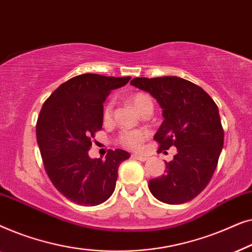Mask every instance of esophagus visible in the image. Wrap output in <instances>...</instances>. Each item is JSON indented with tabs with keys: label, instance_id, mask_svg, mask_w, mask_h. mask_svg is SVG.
Returning <instances> with one entry per match:
<instances>
[{
	"label": "esophagus",
	"instance_id": "1",
	"mask_svg": "<svg viewBox=\"0 0 252 252\" xmlns=\"http://www.w3.org/2000/svg\"><path fill=\"white\" fill-rule=\"evenodd\" d=\"M132 157L134 158V159H137L141 161H146L148 159L147 156H143V155H139V154H133Z\"/></svg>",
	"mask_w": 252,
	"mask_h": 252
}]
</instances>
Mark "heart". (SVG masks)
<instances>
[{
	"label": "heart",
	"instance_id": "1",
	"mask_svg": "<svg viewBox=\"0 0 252 252\" xmlns=\"http://www.w3.org/2000/svg\"><path fill=\"white\" fill-rule=\"evenodd\" d=\"M130 104H132L137 112L142 113L144 110L153 109L154 103L153 99L148 94L144 93H137L134 94L132 97L129 98ZM112 111V103H108L105 105L104 111H103V117L104 119H109L111 116ZM147 137V133L144 130H127V132H123L119 135V142L127 148H139L141 143L143 142L144 139Z\"/></svg>",
	"mask_w": 252,
	"mask_h": 252
}]
</instances>
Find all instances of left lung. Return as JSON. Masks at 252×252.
<instances>
[{
  "instance_id": "left-lung-1",
  "label": "left lung",
  "mask_w": 252,
  "mask_h": 252,
  "mask_svg": "<svg viewBox=\"0 0 252 252\" xmlns=\"http://www.w3.org/2000/svg\"><path fill=\"white\" fill-rule=\"evenodd\" d=\"M130 85L149 93L163 110L154 139L159 150L177 148L165 174L149 181L158 201L184 204L195 198L211 180L223 146L218 106L201 87L185 79L166 75L134 78Z\"/></svg>"
}]
</instances>
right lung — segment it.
I'll return each mask as SVG.
<instances>
[{"label": "right lung", "instance_id": "1", "mask_svg": "<svg viewBox=\"0 0 252 252\" xmlns=\"http://www.w3.org/2000/svg\"><path fill=\"white\" fill-rule=\"evenodd\" d=\"M130 77L77 75L62 84L44 102L36 124V141L44 168L61 194L79 205L95 206L115 191L118 167L128 159L123 149L110 150L105 159L88 150L103 125V103Z\"/></svg>", "mask_w": 252, "mask_h": 252}]
</instances>
